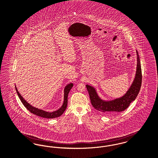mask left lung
<instances>
[{
	"mask_svg": "<svg viewBox=\"0 0 158 158\" xmlns=\"http://www.w3.org/2000/svg\"><path fill=\"white\" fill-rule=\"evenodd\" d=\"M137 65L135 79L127 93L121 98L106 102L102 100L98 95L95 89L88 85H86L89 93L91 102L93 107L98 111L104 114H110L114 112H120L127 109L130 104L135 100L139 93L141 82L142 73L139 56L137 51Z\"/></svg>",
	"mask_w": 158,
	"mask_h": 158,
	"instance_id": "8db88e82",
	"label": "left lung"
}]
</instances>
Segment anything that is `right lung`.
Instances as JSON below:
<instances>
[{
  "mask_svg": "<svg viewBox=\"0 0 158 158\" xmlns=\"http://www.w3.org/2000/svg\"><path fill=\"white\" fill-rule=\"evenodd\" d=\"M73 84L72 83L71 84H68L67 85L65 86V88H64V102L62 105V106L57 110L55 111H52V112H48V111H44L40 109H39L37 108H36L33 106H32L31 105H30V104H28L23 98V97L21 95V94H19L18 89H17V87L15 86V89L17 93L19 95V97L20 99V100L21 101L22 103L23 104V105L26 107V108L30 111L31 113H33L34 114H36L38 116H40L44 118H48V119H51V118H55L60 116L65 111L66 108H67V97H68V94L70 92V89H72V88L73 87Z\"/></svg>",
  "mask_w": 158,
  "mask_h": 158,
  "instance_id": "1",
  "label": "right lung"
}]
</instances>
